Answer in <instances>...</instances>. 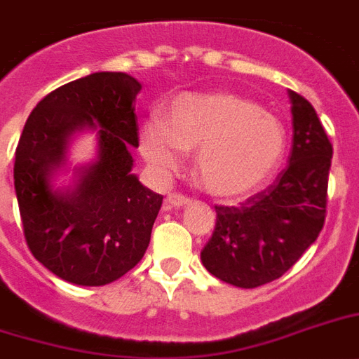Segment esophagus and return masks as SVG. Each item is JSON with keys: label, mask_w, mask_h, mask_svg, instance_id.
<instances>
[{"label": "esophagus", "mask_w": 359, "mask_h": 359, "mask_svg": "<svg viewBox=\"0 0 359 359\" xmlns=\"http://www.w3.org/2000/svg\"><path fill=\"white\" fill-rule=\"evenodd\" d=\"M190 205V197L182 196V194H169L165 197V208H182Z\"/></svg>", "instance_id": "esophagus-1"}]
</instances>
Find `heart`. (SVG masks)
Returning a JSON list of instances; mask_svg holds the SVG:
<instances>
[{"label": "heart", "mask_w": 359, "mask_h": 359, "mask_svg": "<svg viewBox=\"0 0 359 359\" xmlns=\"http://www.w3.org/2000/svg\"><path fill=\"white\" fill-rule=\"evenodd\" d=\"M141 154L160 173L180 165V152H196L199 184L219 199H242L261 190L287 151L283 123L235 93L180 95L162 124H143Z\"/></svg>", "instance_id": "b5f03b06"}]
</instances>
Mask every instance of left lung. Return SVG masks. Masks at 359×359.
Segmentation results:
<instances>
[{
    "label": "left lung",
    "instance_id": "8db88e82",
    "mask_svg": "<svg viewBox=\"0 0 359 359\" xmlns=\"http://www.w3.org/2000/svg\"><path fill=\"white\" fill-rule=\"evenodd\" d=\"M289 97V165L266 190L236 207L216 205V227L201 251L208 272L242 289L281 278L324 227L334 147L311 104L294 91Z\"/></svg>",
    "mask_w": 359,
    "mask_h": 359
}]
</instances>
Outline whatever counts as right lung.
I'll return each instance as SVG.
<instances>
[{
	"label": "right lung",
	"instance_id": "obj_1",
	"mask_svg": "<svg viewBox=\"0 0 359 359\" xmlns=\"http://www.w3.org/2000/svg\"><path fill=\"white\" fill-rule=\"evenodd\" d=\"M141 83L124 72H95L57 87L25 121L14 154V190L27 248L57 278L100 287L145 255L163 197L132 175L140 145L134 100ZM97 162L67 192L51 173L64 163L69 135L96 128Z\"/></svg>",
	"mask_w": 359,
	"mask_h": 359
}]
</instances>
